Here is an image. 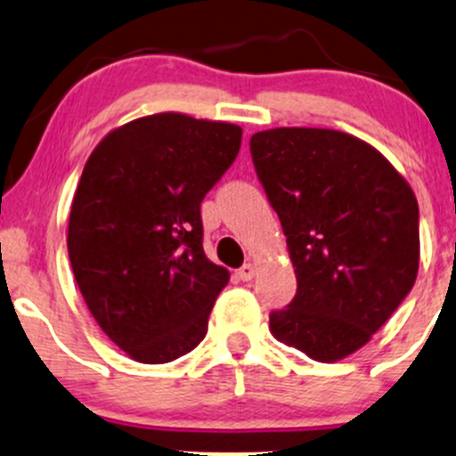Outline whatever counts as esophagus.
Segmentation results:
<instances>
[{"label": "esophagus", "instance_id": "1", "mask_svg": "<svg viewBox=\"0 0 456 456\" xmlns=\"http://www.w3.org/2000/svg\"><path fill=\"white\" fill-rule=\"evenodd\" d=\"M256 275V265H251V262H247L245 266H240V269H238V278L240 280H251Z\"/></svg>", "mask_w": 456, "mask_h": 456}]
</instances>
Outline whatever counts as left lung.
<instances>
[{"instance_id": "left-lung-1", "label": "left lung", "mask_w": 456, "mask_h": 456, "mask_svg": "<svg viewBox=\"0 0 456 456\" xmlns=\"http://www.w3.org/2000/svg\"><path fill=\"white\" fill-rule=\"evenodd\" d=\"M249 145L297 278L296 297L269 315V329L333 364L369 344L415 284V191L381 151L346 132L273 127Z\"/></svg>"}]
</instances>
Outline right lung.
Segmentation results:
<instances>
[{"label": "right lung", "instance_id": "1", "mask_svg": "<svg viewBox=\"0 0 456 456\" xmlns=\"http://www.w3.org/2000/svg\"><path fill=\"white\" fill-rule=\"evenodd\" d=\"M242 127L160 112L114 127L87 159L68 254L87 309L141 364L202 342L229 271L202 249L200 202L236 160Z\"/></svg>", "mask_w": 456, "mask_h": 456}]
</instances>
